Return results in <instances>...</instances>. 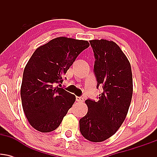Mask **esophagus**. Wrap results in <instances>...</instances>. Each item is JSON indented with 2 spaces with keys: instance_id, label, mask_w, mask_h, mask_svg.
Here are the masks:
<instances>
[{
  "instance_id": "obj_1",
  "label": "esophagus",
  "mask_w": 157,
  "mask_h": 157,
  "mask_svg": "<svg viewBox=\"0 0 157 157\" xmlns=\"http://www.w3.org/2000/svg\"><path fill=\"white\" fill-rule=\"evenodd\" d=\"M76 100L77 102H82L84 101V99L82 98V97H76Z\"/></svg>"
}]
</instances>
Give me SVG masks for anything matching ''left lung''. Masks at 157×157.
Here are the masks:
<instances>
[{
    "label": "left lung",
    "instance_id": "8db88e82",
    "mask_svg": "<svg viewBox=\"0 0 157 157\" xmlns=\"http://www.w3.org/2000/svg\"><path fill=\"white\" fill-rule=\"evenodd\" d=\"M95 57L94 72L103 91L97 102L86 100V115L80 120V131L86 140L102 142L122 125L133 94L131 64L120 46L107 40H90Z\"/></svg>",
    "mask_w": 157,
    "mask_h": 157
}]
</instances>
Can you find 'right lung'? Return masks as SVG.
<instances>
[{"mask_svg": "<svg viewBox=\"0 0 157 157\" xmlns=\"http://www.w3.org/2000/svg\"><path fill=\"white\" fill-rule=\"evenodd\" d=\"M89 46L87 40L57 37L37 48L28 61L21 96L25 115L36 130H55L75 102V95L55 86L62 83L77 56Z\"/></svg>", "mask_w": 157, "mask_h": 157, "instance_id": "obj_1", "label": "right lung"}]
</instances>
